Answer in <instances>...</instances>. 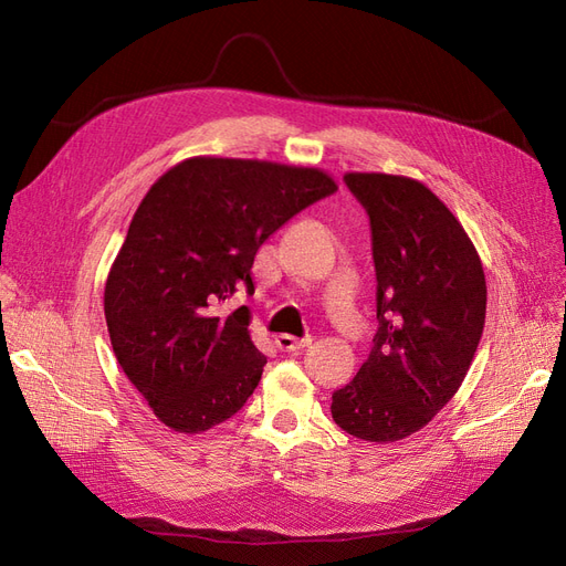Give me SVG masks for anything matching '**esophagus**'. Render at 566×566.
I'll use <instances>...</instances> for the list:
<instances>
[{"instance_id": "esophagus-1", "label": "esophagus", "mask_w": 566, "mask_h": 566, "mask_svg": "<svg viewBox=\"0 0 566 566\" xmlns=\"http://www.w3.org/2000/svg\"><path fill=\"white\" fill-rule=\"evenodd\" d=\"M312 345V337H293V335H279L276 337V347L281 352H300L304 347Z\"/></svg>"}]
</instances>
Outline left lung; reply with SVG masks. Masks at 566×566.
Wrapping results in <instances>:
<instances>
[{
  "label": "left lung",
  "mask_w": 566,
  "mask_h": 566,
  "mask_svg": "<svg viewBox=\"0 0 566 566\" xmlns=\"http://www.w3.org/2000/svg\"><path fill=\"white\" fill-rule=\"evenodd\" d=\"M345 181L370 217L380 328L331 413L356 439L391 443L422 430L465 380L484 333L486 279L470 235L422 181L382 172Z\"/></svg>",
  "instance_id": "8db88e82"
}]
</instances>
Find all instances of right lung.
<instances>
[{"label": "right lung", "mask_w": 566, "mask_h": 566, "mask_svg": "<svg viewBox=\"0 0 566 566\" xmlns=\"http://www.w3.org/2000/svg\"><path fill=\"white\" fill-rule=\"evenodd\" d=\"M337 191L318 167L196 156L169 167L136 208L106 279L111 345L156 418L208 432L243 408L266 356L250 310L224 314L266 238Z\"/></svg>", "instance_id": "1"}]
</instances>
